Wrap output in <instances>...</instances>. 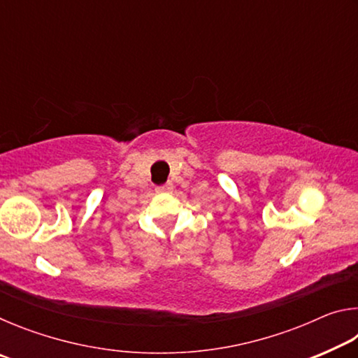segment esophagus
Masks as SVG:
<instances>
[{
  "instance_id": "esophagus-1",
  "label": "esophagus",
  "mask_w": 358,
  "mask_h": 358,
  "mask_svg": "<svg viewBox=\"0 0 358 358\" xmlns=\"http://www.w3.org/2000/svg\"><path fill=\"white\" fill-rule=\"evenodd\" d=\"M173 189V185L171 181H167L166 185H161V186H156V192H171Z\"/></svg>"
}]
</instances>
